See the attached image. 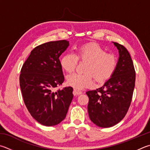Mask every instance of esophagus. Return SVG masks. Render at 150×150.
Returning <instances> with one entry per match:
<instances>
[{"label":"esophagus","instance_id":"1","mask_svg":"<svg viewBox=\"0 0 150 150\" xmlns=\"http://www.w3.org/2000/svg\"><path fill=\"white\" fill-rule=\"evenodd\" d=\"M73 94L75 95V96H77V95L82 94L83 92H81L80 91H77V90H76V89H74V90H73Z\"/></svg>","mask_w":150,"mask_h":150}]
</instances>
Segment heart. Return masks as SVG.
Listing matches in <instances>:
<instances>
[{
	"label": "heart",
	"instance_id": "b5f03b06",
	"mask_svg": "<svg viewBox=\"0 0 150 150\" xmlns=\"http://www.w3.org/2000/svg\"><path fill=\"white\" fill-rule=\"evenodd\" d=\"M78 59L88 62L84 69L86 73H74L66 77L68 85L78 90L93 85V77L98 83L105 82L113 74L117 64L115 56L106 53L98 44L90 43L79 47L77 56L72 53L64 54L60 59V65L65 71L71 73L75 70Z\"/></svg>",
	"mask_w": 150,
	"mask_h": 150
}]
</instances>
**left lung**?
<instances>
[{"mask_svg":"<svg viewBox=\"0 0 150 150\" xmlns=\"http://www.w3.org/2000/svg\"><path fill=\"white\" fill-rule=\"evenodd\" d=\"M113 43L119 51L115 71L102 87L86 92L89 117L102 128L113 127L124 118L135 86L136 73L129 52L122 45Z\"/></svg>","mask_w":150,"mask_h":150,"instance_id":"8db88e82","label":"left lung"}]
</instances>
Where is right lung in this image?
Segmentation results:
<instances>
[{
    "instance_id": "obj_1",
    "label": "right lung",
    "mask_w": 150,
    "mask_h": 150,
    "mask_svg": "<svg viewBox=\"0 0 150 150\" xmlns=\"http://www.w3.org/2000/svg\"><path fill=\"white\" fill-rule=\"evenodd\" d=\"M69 45L66 40L51 41L35 47L23 65L20 85L29 112L45 126H54L66 118L73 100V88L54 92L64 83L59 56Z\"/></svg>"
}]
</instances>
